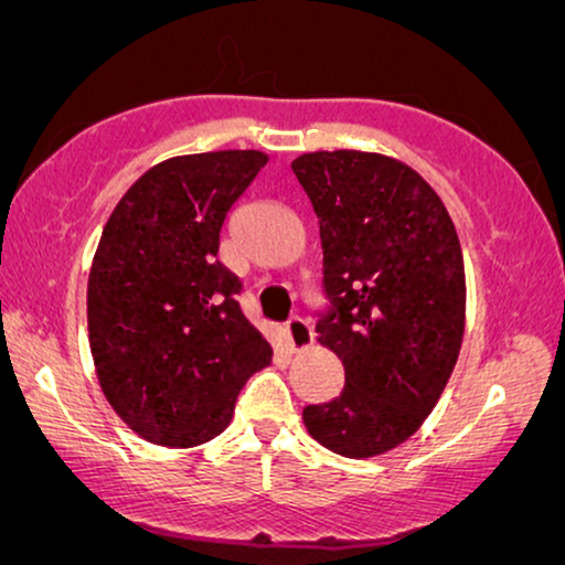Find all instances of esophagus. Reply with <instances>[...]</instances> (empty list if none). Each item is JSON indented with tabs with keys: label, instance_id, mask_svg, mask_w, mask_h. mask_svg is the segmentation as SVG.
Returning a JSON list of instances; mask_svg holds the SVG:
<instances>
[{
	"label": "esophagus",
	"instance_id": "1",
	"mask_svg": "<svg viewBox=\"0 0 565 565\" xmlns=\"http://www.w3.org/2000/svg\"><path fill=\"white\" fill-rule=\"evenodd\" d=\"M285 331H288V342L292 350H306V347L313 342L311 323H308L303 316H290L288 323H285Z\"/></svg>",
	"mask_w": 565,
	"mask_h": 565
}]
</instances>
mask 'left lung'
Returning a JSON list of instances; mask_svg holds the SVG:
<instances>
[{"label":"left lung","mask_w":565,"mask_h":565,"mask_svg":"<svg viewBox=\"0 0 565 565\" xmlns=\"http://www.w3.org/2000/svg\"><path fill=\"white\" fill-rule=\"evenodd\" d=\"M292 174L319 218V342L344 388L303 408L308 435L344 458L388 452L422 427L458 362L466 267L437 192L391 157L316 151Z\"/></svg>","instance_id":"8db88e82"}]
</instances>
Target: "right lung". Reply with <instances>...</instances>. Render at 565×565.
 <instances>
[{
    "label": "right lung",
    "mask_w": 565,
    "mask_h": 565,
    "mask_svg": "<svg viewBox=\"0 0 565 565\" xmlns=\"http://www.w3.org/2000/svg\"><path fill=\"white\" fill-rule=\"evenodd\" d=\"M267 164L211 151L151 167L107 221L87 285L89 347L115 414L143 439L195 447L228 427L273 347L221 265L223 221Z\"/></svg>",
    "instance_id": "obj_1"
}]
</instances>
